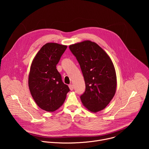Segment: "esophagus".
Masks as SVG:
<instances>
[{
	"mask_svg": "<svg viewBox=\"0 0 149 149\" xmlns=\"http://www.w3.org/2000/svg\"><path fill=\"white\" fill-rule=\"evenodd\" d=\"M69 88L71 90H74V86L72 84H70V85H69Z\"/></svg>",
	"mask_w": 149,
	"mask_h": 149,
	"instance_id": "34e87169",
	"label": "esophagus"
}]
</instances>
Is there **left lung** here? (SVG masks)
<instances>
[{
    "mask_svg": "<svg viewBox=\"0 0 149 149\" xmlns=\"http://www.w3.org/2000/svg\"><path fill=\"white\" fill-rule=\"evenodd\" d=\"M69 48L79 63L86 84V90L80 96L82 104L92 112L102 110L116 91V74L110 58L90 40L70 45Z\"/></svg>",
    "mask_w": 149,
    "mask_h": 149,
    "instance_id": "1",
    "label": "left lung"
}]
</instances>
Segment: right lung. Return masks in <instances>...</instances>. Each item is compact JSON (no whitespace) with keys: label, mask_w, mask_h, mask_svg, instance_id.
<instances>
[{"label":"right lung","mask_w":149,"mask_h":149,"mask_svg":"<svg viewBox=\"0 0 149 149\" xmlns=\"http://www.w3.org/2000/svg\"><path fill=\"white\" fill-rule=\"evenodd\" d=\"M67 48L56 43L46 44L31 66L28 79L31 94L39 107L47 111L52 112L60 107L70 91L56 68Z\"/></svg>","instance_id":"1"}]
</instances>
